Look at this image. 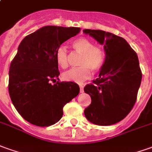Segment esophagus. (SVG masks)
<instances>
[{"label":"esophagus","mask_w":152,"mask_h":152,"mask_svg":"<svg viewBox=\"0 0 152 152\" xmlns=\"http://www.w3.org/2000/svg\"><path fill=\"white\" fill-rule=\"evenodd\" d=\"M79 88H80V93H83V86L80 85V86H79Z\"/></svg>","instance_id":"34e87169"}]
</instances>
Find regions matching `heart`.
Here are the masks:
<instances>
[{"instance_id": "b5f03b06", "label": "heart", "mask_w": 152, "mask_h": 152, "mask_svg": "<svg viewBox=\"0 0 152 152\" xmlns=\"http://www.w3.org/2000/svg\"><path fill=\"white\" fill-rule=\"evenodd\" d=\"M75 53L81 54L78 60L80 67L74 68L63 74V78L66 81L82 83L92 75V69L98 71L105 61V54L103 50L94 46L92 41L86 38H79L73 43ZM55 58L58 64L62 69H66L69 64V54L64 46L58 47L56 50Z\"/></svg>"}]
</instances>
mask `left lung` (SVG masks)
<instances>
[{"label":"left lung","instance_id":"obj_1","mask_svg":"<svg viewBox=\"0 0 152 152\" xmlns=\"http://www.w3.org/2000/svg\"><path fill=\"white\" fill-rule=\"evenodd\" d=\"M83 32L105 51L98 78L83 88L92 100L84 115L95 125H113L126 118L137 100L142 77L137 54L124 39L112 33L89 29Z\"/></svg>","mask_w":152,"mask_h":152}]
</instances>
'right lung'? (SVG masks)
I'll return each instance as SVG.
<instances>
[{
	"instance_id": "1",
	"label": "right lung",
	"mask_w": 152,
	"mask_h": 152,
	"mask_svg": "<svg viewBox=\"0 0 152 152\" xmlns=\"http://www.w3.org/2000/svg\"><path fill=\"white\" fill-rule=\"evenodd\" d=\"M79 32L78 27L44 26L20 44L10 64L8 88L15 109L31 124H55L62 118L64 106L79 94L74 82L50 83L59 75L56 50Z\"/></svg>"
}]
</instances>
